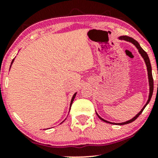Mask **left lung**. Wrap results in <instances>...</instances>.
Listing matches in <instances>:
<instances>
[{
	"label": "left lung",
	"mask_w": 158,
	"mask_h": 158,
	"mask_svg": "<svg viewBox=\"0 0 158 158\" xmlns=\"http://www.w3.org/2000/svg\"><path fill=\"white\" fill-rule=\"evenodd\" d=\"M119 39H122V40H125V41H129V42H131L132 44H134L136 46V48L138 49L139 50V52L141 54V56H143V58L145 60V62H146V67H147V70H148V81H149V86H150V93H149V97H148V99L147 101V102H146V104L145 105L144 107L143 108V109L140 110V111L139 112L138 114H137V115L135 116L134 118H132L131 119H130V120L127 121V122H125V123H114V124H117V125H126V124H128V123H131L133 122V121H135L136 119L137 118V117H139V115H140L141 113L143 112V110H144L145 107L148 105V103L150 102V100H151V98L152 97V94H153V90H154V80H153V77H152V66H151V63H150V60H149V58H148V54L146 53V51H144L143 50V49L141 48L140 45L138 42H137L136 40H135L133 39V38H131L129 37V36H126V35H123V36H121V37H119ZM98 117H99V119H102V121H104V122H106L108 123H110V122H108V121L105 120V119H103L102 118H101L100 117H99V115L97 114ZM114 124V123H113Z\"/></svg>",
	"instance_id": "obj_1"
}]
</instances>
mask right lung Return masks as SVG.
Masks as SVG:
<instances>
[{"label":"right lung","instance_id":"obj_1","mask_svg":"<svg viewBox=\"0 0 158 158\" xmlns=\"http://www.w3.org/2000/svg\"><path fill=\"white\" fill-rule=\"evenodd\" d=\"M13 61H14V59H13V60L12 61V63H11V64H12V62H13ZM10 67H11V66H10ZM75 97H76V94H74L73 97V98H72V99H71V102H70V106H71L72 103H73V99H74V98H75Z\"/></svg>","mask_w":158,"mask_h":158}]
</instances>
